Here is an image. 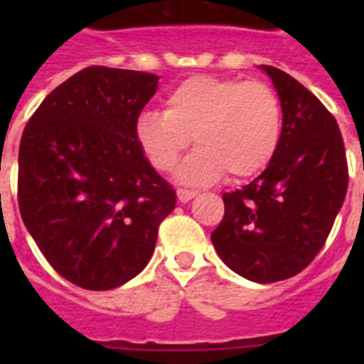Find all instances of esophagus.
I'll return each mask as SVG.
<instances>
[{
  "instance_id": "obj_1",
  "label": "esophagus",
  "mask_w": 364,
  "mask_h": 364,
  "mask_svg": "<svg viewBox=\"0 0 364 364\" xmlns=\"http://www.w3.org/2000/svg\"><path fill=\"white\" fill-rule=\"evenodd\" d=\"M196 194H198V191H193V188H177V198H179V202H188Z\"/></svg>"
}]
</instances>
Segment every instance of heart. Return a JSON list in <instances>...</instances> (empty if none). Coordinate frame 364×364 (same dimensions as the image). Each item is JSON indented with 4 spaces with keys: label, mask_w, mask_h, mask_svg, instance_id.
Returning <instances> with one entry per match:
<instances>
[{
    "label": "heart",
    "mask_w": 364,
    "mask_h": 364,
    "mask_svg": "<svg viewBox=\"0 0 364 364\" xmlns=\"http://www.w3.org/2000/svg\"><path fill=\"white\" fill-rule=\"evenodd\" d=\"M283 130L277 92L262 81L194 75L166 96V111L147 109L134 124L136 143L154 170L168 171L188 147H198L177 168L183 183L208 185L228 170L253 177L276 156Z\"/></svg>",
    "instance_id": "b5f03b06"
}]
</instances>
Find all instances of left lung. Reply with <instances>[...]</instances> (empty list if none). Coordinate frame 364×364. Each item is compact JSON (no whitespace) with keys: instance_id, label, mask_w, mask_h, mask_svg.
I'll return each mask as SVG.
<instances>
[{"instance_id":"8db88e82","label":"left lung","mask_w":364,"mask_h":364,"mask_svg":"<svg viewBox=\"0 0 364 364\" xmlns=\"http://www.w3.org/2000/svg\"><path fill=\"white\" fill-rule=\"evenodd\" d=\"M260 68L282 100V141L259 177L223 194L225 215L211 242L236 274L274 283L296 276L321 251L350 176L333 113L289 73Z\"/></svg>"}]
</instances>
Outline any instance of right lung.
<instances>
[{
  "mask_svg": "<svg viewBox=\"0 0 364 364\" xmlns=\"http://www.w3.org/2000/svg\"><path fill=\"white\" fill-rule=\"evenodd\" d=\"M159 77L85 68L43 100L18 149V208L48 264L77 287L107 291L147 266L176 191L134 136Z\"/></svg>",
  "mask_w": 364,
  "mask_h": 364,
  "instance_id": "1",
  "label": "right lung"
}]
</instances>
